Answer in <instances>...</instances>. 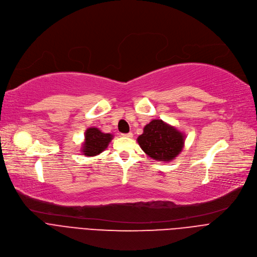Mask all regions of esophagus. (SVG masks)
Masks as SVG:
<instances>
[{
    "label": "esophagus",
    "mask_w": 257,
    "mask_h": 257,
    "mask_svg": "<svg viewBox=\"0 0 257 257\" xmlns=\"http://www.w3.org/2000/svg\"><path fill=\"white\" fill-rule=\"evenodd\" d=\"M121 136H123V137H125V138H129V139H131V138L133 137V134H132V132H129V133H125V134H121Z\"/></svg>",
    "instance_id": "34e87169"
}]
</instances>
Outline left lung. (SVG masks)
<instances>
[{
    "mask_svg": "<svg viewBox=\"0 0 257 257\" xmlns=\"http://www.w3.org/2000/svg\"><path fill=\"white\" fill-rule=\"evenodd\" d=\"M184 134L163 119H153L144 128L138 143L142 150L157 161L169 163L180 154L184 146Z\"/></svg>",
    "mask_w": 257,
    "mask_h": 257,
    "instance_id": "1",
    "label": "left lung"
}]
</instances>
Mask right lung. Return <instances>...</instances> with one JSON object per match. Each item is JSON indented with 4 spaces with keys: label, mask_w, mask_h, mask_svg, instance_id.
<instances>
[{
    "label": "right lung",
    "mask_w": 257,
    "mask_h": 257,
    "mask_svg": "<svg viewBox=\"0 0 257 257\" xmlns=\"http://www.w3.org/2000/svg\"><path fill=\"white\" fill-rule=\"evenodd\" d=\"M112 138V134L104 133L98 128H88L85 131L82 153L86 156H96L102 153L109 145Z\"/></svg>",
    "instance_id": "right-lung-1"
}]
</instances>
